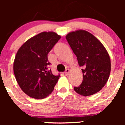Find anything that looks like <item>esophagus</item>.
Listing matches in <instances>:
<instances>
[{
    "instance_id": "esophagus-1",
    "label": "esophagus",
    "mask_w": 125,
    "mask_h": 125,
    "mask_svg": "<svg viewBox=\"0 0 125 125\" xmlns=\"http://www.w3.org/2000/svg\"><path fill=\"white\" fill-rule=\"evenodd\" d=\"M69 73H70V70H69V69H66V70H65V75H68Z\"/></svg>"
}]
</instances>
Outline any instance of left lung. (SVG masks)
<instances>
[{"label":"left lung","instance_id":"obj_1","mask_svg":"<svg viewBox=\"0 0 125 125\" xmlns=\"http://www.w3.org/2000/svg\"><path fill=\"white\" fill-rule=\"evenodd\" d=\"M66 39L83 68V81L74 91L83 96L95 94L109 79L111 60L108 52L96 37L84 30L70 32Z\"/></svg>","mask_w":125,"mask_h":125}]
</instances>
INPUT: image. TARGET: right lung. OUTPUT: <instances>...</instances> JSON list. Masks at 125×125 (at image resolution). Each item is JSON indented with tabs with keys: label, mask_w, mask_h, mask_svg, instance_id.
I'll return each instance as SVG.
<instances>
[{
	"label": "right lung",
	"mask_w": 125,
	"mask_h": 125,
	"mask_svg": "<svg viewBox=\"0 0 125 125\" xmlns=\"http://www.w3.org/2000/svg\"><path fill=\"white\" fill-rule=\"evenodd\" d=\"M54 32H43L21 46L14 62V73L22 90L34 99L46 97L53 91L60 75L49 70L48 54L60 40Z\"/></svg>",
	"instance_id": "add662e5"
}]
</instances>
